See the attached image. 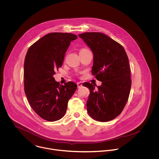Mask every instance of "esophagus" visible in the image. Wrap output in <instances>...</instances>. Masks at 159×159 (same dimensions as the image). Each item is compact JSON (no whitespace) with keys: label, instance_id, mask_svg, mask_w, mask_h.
I'll use <instances>...</instances> for the list:
<instances>
[{"label":"esophagus","instance_id":"obj_1","mask_svg":"<svg viewBox=\"0 0 159 159\" xmlns=\"http://www.w3.org/2000/svg\"><path fill=\"white\" fill-rule=\"evenodd\" d=\"M77 86H78V88H81V87L83 86L81 83H77Z\"/></svg>","mask_w":159,"mask_h":159}]
</instances>
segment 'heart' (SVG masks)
<instances>
[{"label":"heart","mask_w":159,"mask_h":159,"mask_svg":"<svg viewBox=\"0 0 159 159\" xmlns=\"http://www.w3.org/2000/svg\"><path fill=\"white\" fill-rule=\"evenodd\" d=\"M85 49H87V48H83V49H81V51H83V50H85Z\"/></svg>","instance_id":"b5f03b06"}]
</instances>
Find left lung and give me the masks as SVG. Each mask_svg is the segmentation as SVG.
<instances>
[{"instance_id":"left-lung-1","label":"left lung","mask_w":159,"mask_h":159,"mask_svg":"<svg viewBox=\"0 0 159 159\" xmlns=\"http://www.w3.org/2000/svg\"><path fill=\"white\" fill-rule=\"evenodd\" d=\"M93 54L92 74L102 81L84 83L90 90L87 110L97 121L107 122L122 113L130 94L132 85L129 58L123 46L100 32H85L79 35Z\"/></svg>"}]
</instances>
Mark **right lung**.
<instances>
[{"instance_id":"obj_1","label":"right lung","mask_w":159,"mask_h":159,"mask_svg":"<svg viewBox=\"0 0 159 159\" xmlns=\"http://www.w3.org/2000/svg\"><path fill=\"white\" fill-rule=\"evenodd\" d=\"M70 33H49L30 46L24 66V92L34 111L46 120L61 119L77 85L69 81L61 85L53 75L61 67L70 42L77 39Z\"/></svg>"}]
</instances>
